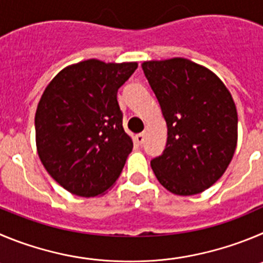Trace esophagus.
<instances>
[{"mask_svg": "<svg viewBox=\"0 0 263 263\" xmlns=\"http://www.w3.org/2000/svg\"><path fill=\"white\" fill-rule=\"evenodd\" d=\"M135 141H136L137 145H143L144 144V134H139L135 136Z\"/></svg>", "mask_w": 263, "mask_h": 263, "instance_id": "obj_1", "label": "esophagus"}]
</instances>
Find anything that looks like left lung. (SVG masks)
Here are the masks:
<instances>
[{
	"label": "left lung",
	"mask_w": 263,
	"mask_h": 263,
	"mask_svg": "<svg viewBox=\"0 0 263 263\" xmlns=\"http://www.w3.org/2000/svg\"><path fill=\"white\" fill-rule=\"evenodd\" d=\"M167 124L163 153L151 161L174 195L203 192L227 170L237 144L234 98L209 68L185 58L141 65Z\"/></svg>",
	"instance_id": "1"
}]
</instances>
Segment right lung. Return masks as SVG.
<instances>
[{
	"instance_id": "right-lung-1",
	"label": "right lung",
	"mask_w": 263,
	"mask_h": 263,
	"mask_svg": "<svg viewBox=\"0 0 263 263\" xmlns=\"http://www.w3.org/2000/svg\"><path fill=\"white\" fill-rule=\"evenodd\" d=\"M136 62L87 60L54 76L35 115L36 146L49 175L80 197L114 185L132 152L117 93Z\"/></svg>"
}]
</instances>
